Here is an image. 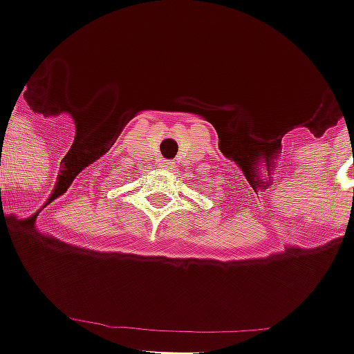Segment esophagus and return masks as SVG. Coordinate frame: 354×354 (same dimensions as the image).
<instances>
[{"mask_svg": "<svg viewBox=\"0 0 354 354\" xmlns=\"http://www.w3.org/2000/svg\"><path fill=\"white\" fill-rule=\"evenodd\" d=\"M162 167L165 170H172V167H174V162H170V160H163L162 162Z\"/></svg>", "mask_w": 354, "mask_h": 354, "instance_id": "obj_1", "label": "esophagus"}]
</instances>
